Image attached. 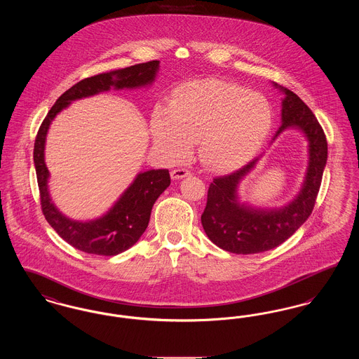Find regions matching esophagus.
<instances>
[{"instance_id":"obj_1","label":"esophagus","mask_w":359,"mask_h":359,"mask_svg":"<svg viewBox=\"0 0 359 359\" xmlns=\"http://www.w3.org/2000/svg\"><path fill=\"white\" fill-rule=\"evenodd\" d=\"M188 175H191V171H188L187 168H175L171 172V177L175 179V180L183 179V177H186Z\"/></svg>"}]
</instances>
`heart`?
Instances as JSON below:
<instances>
[{
	"label": "heart",
	"mask_w": 359,
	"mask_h": 359,
	"mask_svg": "<svg viewBox=\"0 0 359 359\" xmlns=\"http://www.w3.org/2000/svg\"><path fill=\"white\" fill-rule=\"evenodd\" d=\"M273 113L256 91L218 79L196 81L173 90L170 109L158 106L152 132L170 158L188 154L199 140V156L210 168L227 171L246 163L271 132Z\"/></svg>",
	"instance_id": "obj_1"
}]
</instances>
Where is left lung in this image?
<instances>
[{
	"label": "left lung",
	"instance_id": "8db88e82",
	"mask_svg": "<svg viewBox=\"0 0 359 359\" xmlns=\"http://www.w3.org/2000/svg\"><path fill=\"white\" fill-rule=\"evenodd\" d=\"M285 93L283 101V123L278 136L288 126L300 128L309 141V165L303 189L290 205L264 211L239 205L236 188L250 171L256 160L237 171L215 177L207 191V203L202 224L207 237L223 250L236 255H255L281 245L308 219L316 203L327 163V140L323 128L311 109L294 93Z\"/></svg>",
	"mask_w": 359,
	"mask_h": 359
}]
</instances>
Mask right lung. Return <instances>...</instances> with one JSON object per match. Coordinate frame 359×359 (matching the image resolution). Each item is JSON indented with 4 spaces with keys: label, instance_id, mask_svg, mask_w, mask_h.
Listing matches in <instances>:
<instances>
[{
    "label": "right lung",
    "instance_id": "1",
    "mask_svg": "<svg viewBox=\"0 0 359 359\" xmlns=\"http://www.w3.org/2000/svg\"><path fill=\"white\" fill-rule=\"evenodd\" d=\"M157 60L140 63L126 69L100 74L69 87L63 93L41 122L34 140V161L40 192L41 211L52 229L71 246L88 255L116 256L136 243L148 227L156 199L171 184L168 170H151L140 173L133 184L125 191L120 201L102 218L91 222H75L62 215L52 205L47 179L48 170L44 163V144L48 126L55 116L71 101L116 88H133L148 85L154 79Z\"/></svg>",
    "mask_w": 359,
    "mask_h": 359
}]
</instances>
